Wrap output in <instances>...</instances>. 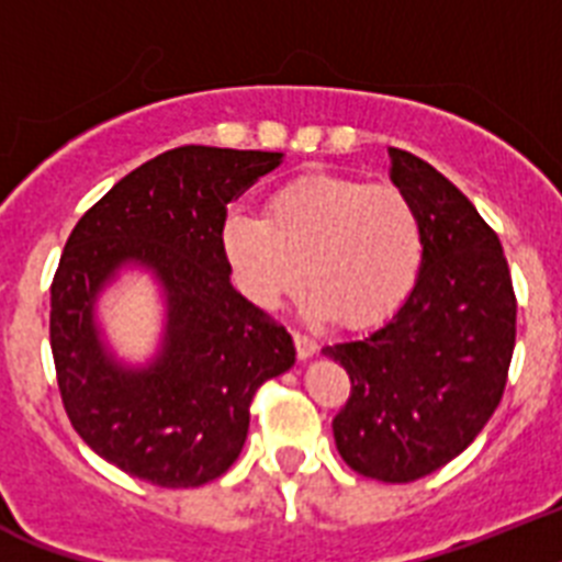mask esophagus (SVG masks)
<instances>
[{
    "label": "esophagus",
    "instance_id": "34e87169",
    "mask_svg": "<svg viewBox=\"0 0 562 562\" xmlns=\"http://www.w3.org/2000/svg\"><path fill=\"white\" fill-rule=\"evenodd\" d=\"M294 345H296V356H300L302 362H305V359H311V356L319 350L316 339H311V336H305V334H294Z\"/></svg>",
    "mask_w": 562,
    "mask_h": 562
}]
</instances>
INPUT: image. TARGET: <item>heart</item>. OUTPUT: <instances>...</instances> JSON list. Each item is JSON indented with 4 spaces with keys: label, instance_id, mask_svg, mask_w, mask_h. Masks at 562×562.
Here are the masks:
<instances>
[{
    "label": "heart",
    "instance_id": "1",
    "mask_svg": "<svg viewBox=\"0 0 562 562\" xmlns=\"http://www.w3.org/2000/svg\"><path fill=\"white\" fill-rule=\"evenodd\" d=\"M232 277L257 308L308 282L314 319L368 328L402 308L424 260L416 203L398 187L308 172L277 189L266 217L228 214L221 232Z\"/></svg>",
    "mask_w": 562,
    "mask_h": 562
}]
</instances>
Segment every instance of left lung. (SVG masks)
Here are the masks:
<instances>
[{"instance_id":"8db88e82","label":"left lung","mask_w":562,"mask_h":562,"mask_svg":"<svg viewBox=\"0 0 562 562\" xmlns=\"http://www.w3.org/2000/svg\"><path fill=\"white\" fill-rule=\"evenodd\" d=\"M390 180L422 217L418 280L382 328L322 353L350 375L334 418L341 461L409 484L461 456L501 404L517 305L501 240L461 189L404 149H390Z\"/></svg>"}]
</instances>
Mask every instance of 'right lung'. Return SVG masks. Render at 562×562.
I'll list each match as a JSON object with an SVG mask.
<instances>
[{"mask_svg": "<svg viewBox=\"0 0 562 562\" xmlns=\"http://www.w3.org/2000/svg\"><path fill=\"white\" fill-rule=\"evenodd\" d=\"M282 153L178 146L121 178L76 223L50 288V348L72 427L146 484H209L237 461L248 404L294 368V339L232 285L226 206ZM144 270L165 300L159 350L124 363L100 328V294Z\"/></svg>", "mask_w": 562, "mask_h": 562, "instance_id": "obj_1", "label": "right lung"}]
</instances>
